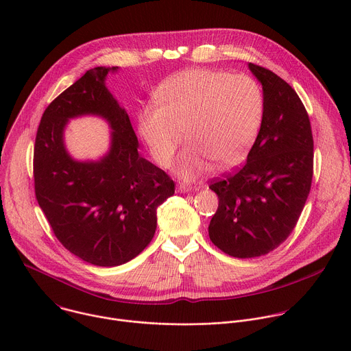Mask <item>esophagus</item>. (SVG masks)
<instances>
[{"mask_svg":"<svg viewBox=\"0 0 351 351\" xmlns=\"http://www.w3.org/2000/svg\"><path fill=\"white\" fill-rule=\"evenodd\" d=\"M194 187L190 186V184H184V183H179L178 184V191L180 193H187V191H191Z\"/></svg>","mask_w":351,"mask_h":351,"instance_id":"esophagus-1","label":"esophagus"}]
</instances>
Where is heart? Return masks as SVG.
I'll return each mask as SVG.
<instances>
[{
	"instance_id": "heart-1",
	"label": "heart",
	"mask_w": 351,
	"mask_h": 351,
	"mask_svg": "<svg viewBox=\"0 0 351 351\" xmlns=\"http://www.w3.org/2000/svg\"><path fill=\"white\" fill-rule=\"evenodd\" d=\"M158 103L145 104L137 128L153 158L171 165L184 137L189 144L178 171L194 178L210 161L230 167L254 141L264 115V94L258 82L244 73L195 68L165 80L156 93Z\"/></svg>"
}]
</instances>
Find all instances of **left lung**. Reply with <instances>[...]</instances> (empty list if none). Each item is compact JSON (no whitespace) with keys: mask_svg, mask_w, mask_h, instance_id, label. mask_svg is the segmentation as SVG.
Returning a JSON list of instances; mask_svg holds the SVG:
<instances>
[{"mask_svg":"<svg viewBox=\"0 0 351 351\" xmlns=\"http://www.w3.org/2000/svg\"><path fill=\"white\" fill-rule=\"evenodd\" d=\"M264 90V115L247 161L210 182L218 210L208 233L228 256L268 254L293 232L311 190L314 138L304 104L282 77L248 64Z\"/></svg>","mask_w":351,"mask_h":351,"instance_id":"1","label":"left lung"}]
</instances>
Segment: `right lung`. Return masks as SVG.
I'll list each match as a JSON object with an SVG mask.
<instances>
[{
	"instance_id": "add662e5",
	"label": "right lung",
	"mask_w": 351,
	"mask_h": 351,
	"mask_svg": "<svg viewBox=\"0 0 351 351\" xmlns=\"http://www.w3.org/2000/svg\"><path fill=\"white\" fill-rule=\"evenodd\" d=\"M117 66L87 71L49 104L33 153L37 203L60 243L97 267H117L138 256L157 228V208L175 193L171 176L138 156L125 110L104 82ZM94 113L112 125L113 144L98 163H77L62 140L69 117Z\"/></svg>"
}]
</instances>
